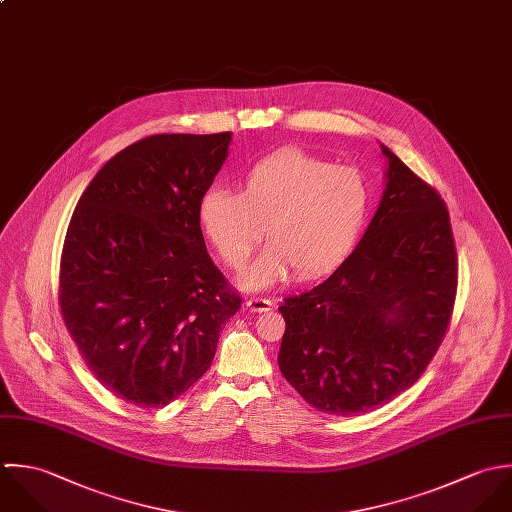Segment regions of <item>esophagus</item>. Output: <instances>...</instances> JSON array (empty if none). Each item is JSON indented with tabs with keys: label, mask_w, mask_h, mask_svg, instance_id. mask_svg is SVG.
I'll use <instances>...</instances> for the list:
<instances>
[{
	"label": "esophagus",
	"mask_w": 512,
	"mask_h": 512,
	"mask_svg": "<svg viewBox=\"0 0 512 512\" xmlns=\"http://www.w3.org/2000/svg\"><path fill=\"white\" fill-rule=\"evenodd\" d=\"M245 307L249 308L251 312H267L273 308L271 299H261V297H249L245 301Z\"/></svg>",
	"instance_id": "1"
}]
</instances>
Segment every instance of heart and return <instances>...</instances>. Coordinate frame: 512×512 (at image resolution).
<instances>
[{"instance_id": "1", "label": "heart", "mask_w": 512, "mask_h": 512, "mask_svg": "<svg viewBox=\"0 0 512 512\" xmlns=\"http://www.w3.org/2000/svg\"><path fill=\"white\" fill-rule=\"evenodd\" d=\"M370 204L372 190L360 170L281 148L247 170L239 192L207 190L198 223L235 271L245 267L267 227L269 245L241 275L243 289L261 291L295 271L312 279L334 269L358 241Z\"/></svg>"}]
</instances>
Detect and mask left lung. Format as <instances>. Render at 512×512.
I'll use <instances>...</instances> for the list:
<instances>
[{
    "label": "left lung",
    "instance_id": "8db88e82",
    "mask_svg": "<svg viewBox=\"0 0 512 512\" xmlns=\"http://www.w3.org/2000/svg\"><path fill=\"white\" fill-rule=\"evenodd\" d=\"M386 190L344 263L279 307V368L312 408L360 415L408 390L435 356L457 293L441 196L382 144Z\"/></svg>",
    "mask_w": 512,
    "mask_h": 512
}]
</instances>
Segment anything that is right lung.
<instances>
[{
  "instance_id": "obj_1",
  "label": "right lung",
  "mask_w": 512,
  "mask_h": 512,
  "mask_svg": "<svg viewBox=\"0 0 512 512\" xmlns=\"http://www.w3.org/2000/svg\"><path fill=\"white\" fill-rule=\"evenodd\" d=\"M229 142L231 132L142 138L104 164L73 211L61 314L89 370L128 404L164 408L194 386L241 307L198 223Z\"/></svg>"
}]
</instances>
